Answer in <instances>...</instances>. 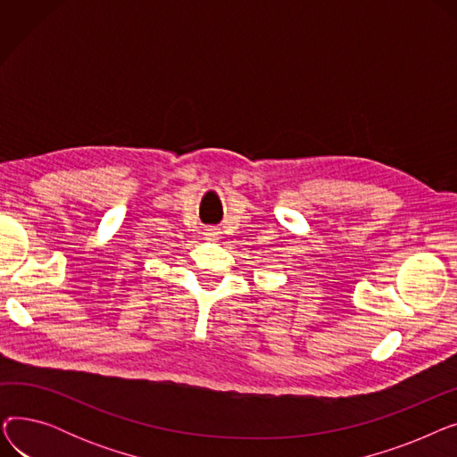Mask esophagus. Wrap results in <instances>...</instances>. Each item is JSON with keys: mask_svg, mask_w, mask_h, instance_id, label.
Returning a JSON list of instances; mask_svg holds the SVG:
<instances>
[{"mask_svg": "<svg viewBox=\"0 0 457 457\" xmlns=\"http://www.w3.org/2000/svg\"><path fill=\"white\" fill-rule=\"evenodd\" d=\"M204 235H205V237H212V238H216V237L220 235V229H219V228H214V226H209V228H205V229H204Z\"/></svg>", "mask_w": 457, "mask_h": 457, "instance_id": "esophagus-1", "label": "esophagus"}]
</instances>
